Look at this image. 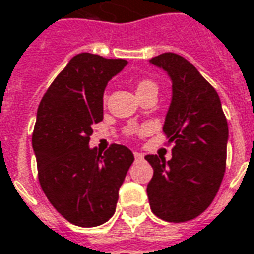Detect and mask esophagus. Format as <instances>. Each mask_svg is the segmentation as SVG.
<instances>
[{"label":"esophagus","mask_w":254,"mask_h":254,"mask_svg":"<svg viewBox=\"0 0 254 254\" xmlns=\"http://www.w3.org/2000/svg\"><path fill=\"white\" fill-rule=\"evenodd\" d=\"M134 157H135V160H141V159H144V155L139 152H134Z\"/></svg>","instance_id":"esophagus-1"}]
</instances>
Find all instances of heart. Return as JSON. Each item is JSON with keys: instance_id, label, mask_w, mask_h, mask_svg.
Here are the masks:
<instances>
[{"instance_id": "b5f03b06", "label": "heart", "mask_w": 254, "mask_h": 254, "mask_svg": "<svg viewBox=\"0 0 254 254\" xmlns=\"http://www.w3.org/2000/svg\"><path fill=\"white\" fill-rule=\"evenodd\" d=\"M146 90H156L157 91V85L156 83H153L152 80H142L138 83L137 87V92L139 91H146Z\"/></svg>"}]
</instances>
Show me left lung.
<instances>
[{"instance_id": "left-lung-1", "label": "left lung", "mask_w": 254, "mask_h": 254, "mask_svg": "<svg viewBox=\"0 0 254 254\" xmlns=\"http://www.w3.org/2000/svg\"><path fill=\"white\" fill-rule=\"evenodd\" d=\"M150 64L173 83V97L163 124L171 159L146 155L153 177L146 193L153 214L184 223L202 214L221 185L227 162L228 124L216 90L185 58L166 52Z\"/></svg>"}]
</instances>
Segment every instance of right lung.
<instances>
[{"label":"right lung","instance_id":"right-lung-1","mask_svg":"<svg viewBox=\"0 0 254 254\" xmlns=\"http://www.w3.org/2000/svg\"><path fill=\"white\" fill-rule=\"evenodd\" d=\"M127 61L83 52L73 57L44 94L37 110L33 149L38 181L69 223L97 227L116 210L119 188L134 162L127 146L101 153L90 148L91 126L104 119L108 81Z\"/></svg>","mask_w":254,"mask_h":254}]
</instances>
